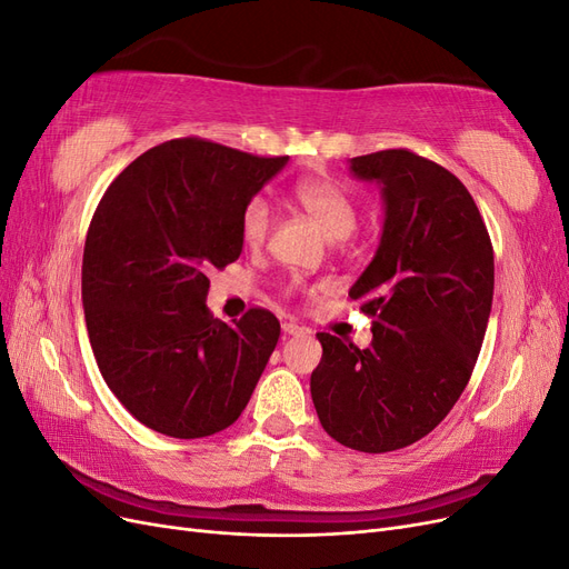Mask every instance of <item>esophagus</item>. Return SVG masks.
<instances>
[{"label":"esophagus","mask_w":569,"mask_h":569,"mask_svg":"<svg viewBox=\"0 0 569 569\" xmlns=\"http://www.w3.org/2000/svg\"><path fill=\"white\" fill-rule=\"evenodd\" d=\"M301 330H303V327L297 325L295 320H284V322H282V332H284V335H299Z\"/></svg>","instance_id":"obj_1"}]
</instances>
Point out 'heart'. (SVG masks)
Here are the masks:
<instances>
[{"mask_svg": "<svg viewBox=\"0 0 569 569\" xmlns=\"http://www.w3.org/2000/svg\"><path fill=\"white\" fill-rule=\"evenodd\" d=\"M299 209L318 222V228L330 239H347L358 228V203L339 182L332 180H301L291 189ZM272 228V209L266 197H253L244 206L239 232L244 244L261 249ZM297 284H289L287 291H295Z\"/></svg>", "mask_w": 569, "mask_h": 569, "instance_id": "heart-1", "label": "heart"}]
</instances>
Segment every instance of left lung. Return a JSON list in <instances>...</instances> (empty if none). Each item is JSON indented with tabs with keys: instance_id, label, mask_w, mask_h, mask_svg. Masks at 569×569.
Returning <instances> with one entry per match:
<instances>
[{
	"instance_id": "obj_1",
	"label": "left lung",
	"mask_w": 569,
	"mask_h": 569,
	"mask_svg": "<svg viewBox=\"0 0 569 569\" xmlns=\"http://www.w3.org/2000/svg\"><path fill=\"white\" fill-rule=\"evenodd\" d=\"M382 184L385 228L349 297L372 320L368 349L320 332L311 396L325 432L387 453L427 437L475 370L493 299V249L465 184L408 149L351 159Z\"/></svg>"
}]
</instances>
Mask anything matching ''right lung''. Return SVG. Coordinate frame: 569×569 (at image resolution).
Returning <instances> with one entry per match:
<instances>
[{"label":"right lung","mask_w":569,"mask_h":569,"mask_svg":"<svg viewBox=\"0 0 569 569\" xmlns=\"http://www.w3.org/2000/svg\"><path fill=\"white\" fill-rule=\"evenodd\" d=\"M287 161L182 137L137 157L97 206L82 253L84 322L104 382L153 432H222L266 370L278 318L249 308L228 325L206 295L209 270L242 253L244 206Z\"/></svg>","instance_id":"right-lung-1"}]
</instances>
